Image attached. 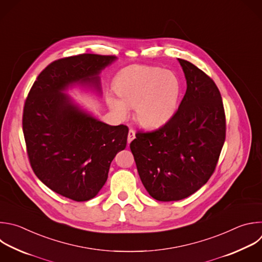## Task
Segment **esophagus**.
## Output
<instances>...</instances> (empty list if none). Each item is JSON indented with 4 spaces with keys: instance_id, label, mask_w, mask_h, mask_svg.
I'll list each match as a JSON object with an SVG mask.
<instances>
[{
    "instance_id": "34e87169",
    "label": "esophagus",
    "mask_w": 262,
    "mask_h": 262,
    "mask_svg": "<svg viewBox=\"0 0 262 262\" xmlns=\"http://www.w3.org/2000/svg\"><path fill=\"white\" fill-rule=\"evenodd\" d=\"M135 135H136L135 130H134L133 128H130V129L128 130V136H127V143H128V144L135 139Z\"/></svg>"
}]
</instances>
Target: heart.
Here are the masks:
<instances>
[{
	"label": "heart",
	"mask_w": 262,
	"mask_h": 262,
	"mask_svg": "<svg viewBox=\"0 0 262 262\" xmlns=\"http://www.w3.org/2000/svg\"><path fill=\"white\" fill-rule=\"evenodd\" d=\"M114 90L121 100L109 96L107 102L119 118L135 108L137 121L147 128L164 125L175 114L181 96L179 78L170 71L153 66L126 68L115 79Z\"/></svg>",
	"instance_id": "heart-1"
}]
</instances>
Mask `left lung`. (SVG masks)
Returning a JSON list of instances; mask_svg holds the SVG:
<instances>
[{
	"label": "left lung",
	"mask_w": 262,
	"mask_h": 262,
	"mask_svg": "<svg viewBox=\"0 0 262 262\" xmlns=\"http://www.w3.org/2000/svg\"><path fill=\"white\" fill-rule=\"evenodd\" d=\"M178 60L187 83L178 110L159 128L138 132L129 145L144 187L159 202L183 200L208 182L226 134L217 85L193 63Z\"/></svg>",
	"instance_id": "left-lung-1"
}]
</instances>
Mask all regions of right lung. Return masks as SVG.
<instances>
[{
    "label": "right lung",
    "instance_id": "1",
    "mask_svg": "<svg viewBox=\"0 0 262 262\" xmlns=\"http://www.w3.org/2000/svg\"><path fill=\"white\" fill-rule=\"evenodd\" d=\"M115 55L82 53L49 63L24 107L23 130L31 166L54 192L85 202L105 185L115 155L126 147L128 127L106 124L64 93L80 84L101 92L100 73Z\"/></svg>",
    "mask_w": 262,
    "mask_h": 262
}]
</instances>
